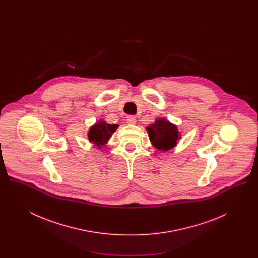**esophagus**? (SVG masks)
Segmentation results:
<instances>
[{"mask_svg":"<svg viewBox=\"0 0 258 258\" xmlns=\"http://www.w3.org/2000/svg\"><path fill=\"white\" fill-rule=\"evenodd\" d=\"M136 122V119H135V116H127L126 117V123L128 124H135Z\"/></svg>","mask_w":258,"mask_h":258,"instance_id":"34e87169","label":"esophagus"}]
</instances>
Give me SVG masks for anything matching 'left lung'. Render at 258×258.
I'll list each match as a JSON object with an SVG mask.
<instances>
[{
	"label": "left lung",
	"instance_id": "obj_1",
	"mask_svg": "<svg viewBox=\"0 0 258 258\" xmlns=\"http://www.w3.org/2000/svg\"><path fill=\"white\" fill-rule=\"evenodd\" d=\"M150 141L160 151H168L177 144L180 135L176 125L165 119H158L147 127Z\"/></svg>",
	"mask_w": 258,
	"mask_h": 258
}]
</instances>
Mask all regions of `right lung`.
Masks as SVG:
<instances>
[{"label":"right lung","mask_w":258,"mask_h":258,"mask_svg":"<svg viewBox=\"0 0 258 258\" xmlns=\"http://www.w3.org/2000/svg\"><path fill=\"white\" fill-rule=\"evenodd\" d=\"M118 124H109L103 121H99L90 128L88 138L90 142L94 143L98 148H101L107 143L111 135L118 128Z\"/></svg>","instance_id":"right-lung-1"}]
</instances>
